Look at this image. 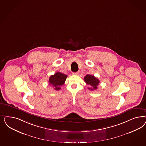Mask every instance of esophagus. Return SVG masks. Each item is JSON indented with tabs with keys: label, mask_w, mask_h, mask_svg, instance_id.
<instances>
[{
	"label": "esophagus",
	"mask_w": 146,
	"mask_h": 146,
	"mask_svg": "<svg viewBox=\"0 0 146 146\" xmlns=\"http://www.w3.org/2000/svg\"><path fill=\"white\" fill-rule=\"evenodd\" d=\"M73 75H79V72H73L72 73Z\"/></svg>",
	"instance_id": "esophagus-1"
}]
</instances>
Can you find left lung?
I'll list each match as a JSON object with an SVG mask.
<instances>
[{"instance_id": "1", "label": "left lung", "mask_w": 146, "mask_h": 146, "mask_svg": "<svg viewBox=\"0 0 146 146\" xmlns=\"http://www.w3.org/2000/svg\"><path fill=\"white\" fill-rule=\"evenodd\" d=\"M84 80L87 84L89 85L91 87H92L91 88H89V89L91 90L97 89V86L100 83L98 79L95 77L94 76L91 75H87L84 78Z\"/></svg>"}]
</instances>
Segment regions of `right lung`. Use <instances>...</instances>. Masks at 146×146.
<instances>
[{"label":"right lung","instance_id":"1","mask_svg":"<svg viewBox=\"0 0 146 146\" xmlns=\"http://www.w3.org/2000/svg\"><path fill=\"white\" fill-rule=\"evenodd\" d=\"M67 77V75L62 74L61 72H57L54 75L50 76L49 80V83L55 90L61 89V86L64 84Z\"/></svg>","mask_w":146,"mask_h":146}]
</instances>
